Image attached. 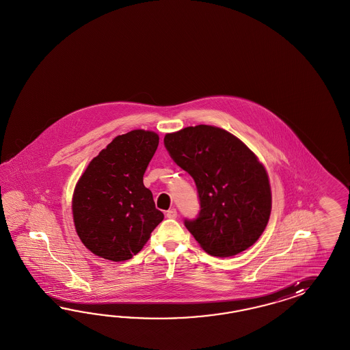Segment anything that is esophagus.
<instances>
[{
	"instance_id": "1",
	"label": "esophagus",
	"mask_w": 350,
	"mask_h": 350,
	"mask_svg": "<svg viewBox=\"0 0 350 350\" xmlns=\"http://www.w3.org/2000/svg\"><path fill=\"white\" fill-rule=\"evenodd\" d=\"M167 217L170 218V219H176L177 218V211L174 208H172V209L167 212Z\"/></svg>"
}]
</instances>
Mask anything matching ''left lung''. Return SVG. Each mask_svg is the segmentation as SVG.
Instances as JSON below:
<instances>
[{
    "instance_id": "left-lung-1",
    "label": "left lung",
    "mask_w": 350,
    "mask_h": 350,
    "mask_svg": "<svg viewBox=\"0 0 350 350\" xmlns=\"http://www.w3.org/2000/svg\"><path fill=\"white\" fill-rule=\"evenodd\" d=\"M164 145L196 183L202 209L185 226L202 250L226 258L255 244L269 221L272 192L254 152L226 129L206 124L167 133Z\"/></svg>"
}]
</instances>
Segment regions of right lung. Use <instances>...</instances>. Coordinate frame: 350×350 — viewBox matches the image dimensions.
Masks as SVG:
<instances>
[{
  "label": "right lung",
  "instance_id": "right-lung-1",
  "mask_svg": "<svg viewBox=\"0 0 350 350\" xmlns=\"http://www.w3.org/2000/svg\"><path fill=\"white\" fill-rule=\"evenodd\" d=\"M159 145L152 131L117 136L90 161L75 185L72 211L85 247L113 262L141 252L164 214L155 208L144 173Z\"/></svg>",
  "mask_w": 350,
  "mask_h": 350
}]
</instances>
